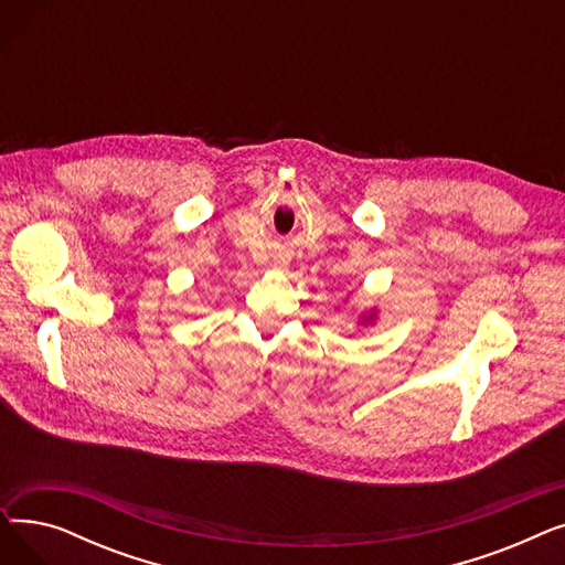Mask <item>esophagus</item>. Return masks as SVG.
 Returning a JSON list of instances; mask_svg holds the SVG:
<instances>
[{
    "label": "esophagus",
    "mask_w": 565,
    "mask_h": 565,
    "mask_svg": "<svg viewBox=\"0 0 565 565\" xmlns=\"http://www.w3.org/2000/svg\"><path fill=\"white\" fill-rule=\"evenodd\" d=\"M273 265L277 267V270H288V265H290V260H288L286 256H275Z\"/></svg>",
    "instance_id": "obj_1"
}]
</instances>
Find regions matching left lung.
<instances>
[{"label": "left lung", "instance_id": "left-lung-1", "mask_svg": "<svg viewBox=\"0 0 565 565\" xmlns=\"http://www.w3.org/2000/svg\"><path fill=\"white\" fill-rule=\"evenodd\" d=\"M375 316H377V313H375V309H371V313H369V316H364V318H362V324H373V320H375Z\"/></svg>", "mask_w": 565, "mask_h": 565}]
</instances>
